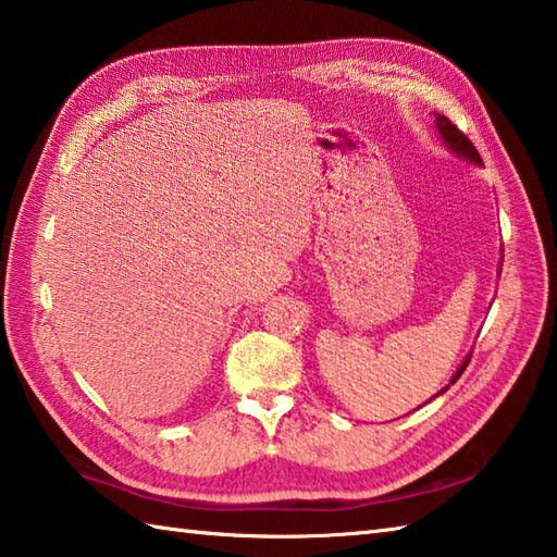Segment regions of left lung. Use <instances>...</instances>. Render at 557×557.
<instances>
[{"label": "left lung", "instance_id": "1", "mask_svg": "<svg viewBox=\"0 0 557 557\" xmlns=\"http://www.w3.org/2000/svg\"><path fill=\"white\" fill-rule=\"evenodd\" d=\"M435 127H437V132H440V136H442V141L447 144V149H451V153H457L459 158H463V161H469V163H475V165H483V161H481V156H479V151H475V146L469 141V136L467 134H461L457 127H454V124L445 117V115H435ZM503 271V269H500ZM469 360H471V356H467V360L461 362L459 366V370L454 372V377L449 380V384H454L457 382L459 377H461V372L467 370V366H469ZM449 384L445 389H440L435 396H440V394H445L447 389H449ZM428 404V401H425Z\"/></svg>", "mask_w": 557, "mask_h": 557}]
</instances>
